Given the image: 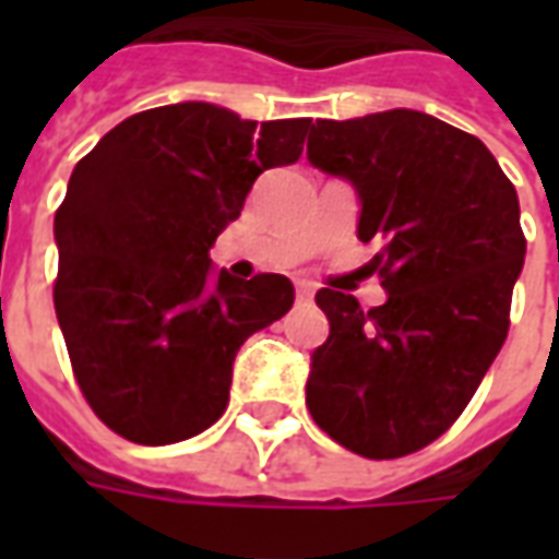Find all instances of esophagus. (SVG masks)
<instances>
[{
	"mask_svg": "<svg viewBox=\"0 0 559 559\" xmlns=\"http://www.w3.org/2000/svg\"><path fill=\"white\" fill-rule=\"evenodd\" d=\"M296 296H299L302 302H311V299H314V287H311V284H305V281H299V284H296Z\"/></svg>",
	"mask_w": 559,
	"mask_h": 559,
	"instance_id": "34e87169",
	"label": "esophagus"
}]
</instances>
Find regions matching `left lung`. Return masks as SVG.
<instances>
[{"label": "left lung", "mask_w": 559, "mask_h": 559, "mask_svg": "<svg viewBox=\"0 0 559 559\" xmlns=\"http://www.w3.org/2000/svg\"><path fill=\"white\" fill-rule=\"evenodd\" d=\"M308 160L353 185L356 236L380 242L386 290L371 311L317 293L329 338L311 353L308 411L356 455H411L461 416L503 347L527 254L515 185L479 138L404 107L317 119Z\"/></svg>", "instance_id": "obj_1"}]
</instances>
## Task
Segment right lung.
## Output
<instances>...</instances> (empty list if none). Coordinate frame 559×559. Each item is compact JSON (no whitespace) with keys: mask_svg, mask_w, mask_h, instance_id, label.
Returning <instances> with one entry per match:
<instances>
[{"mask_svg":"<svg viewBox=\"0 0 559 559\" xmlns=\"http://www.w3.org/2000/svg\"><path fill=\"white\" fill-rule=\"evenodd\" d=\"M308 128L167 104L128 116L71 173L53 221L56 320L80 392L131 443L218 421L239 347L290 311V278H233L209 248L260 173L299 160Z\"/></svg>","mask_w":559,"mask_h":559,"instance_id":"add662e5","label":"right lung"}]
</instances>
